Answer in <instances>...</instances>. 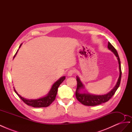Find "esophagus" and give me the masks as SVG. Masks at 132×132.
I'll use <instances>...</instances> for the list:
<instances>
[{"mask_svg": "<svg viewBox=\"0 0 132 132\" xmlns=\"http://www.w3.org/2000/svg\"><path fill=\"white\" fill-rule=\"evenodd\" d=\"M74 71H75V70H73V69L70 70L68 71V75L69 77H71V76H72L73 74H74Z\"/></svg>", "mask_w": 132, "mask_h": 132, "instance_id": "esophagus-1", "label": "esophagus"}]
</instances>
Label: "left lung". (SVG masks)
Segmentation results:
<instances>
[{
    "label": "left lung",
    "instance_id": "1",
    "mask_svg": "<svg viewBox=\"0 0 132 132\" xmlns=\"http://www.w3.org/2000/svg\"><path fill=\"white\" fill-rule=\"evenodd\" d=\"M108 48L111 50L114 54V55L117 57V59L119 64V77L118 79V81L116 85L113 87V89H112L109 93L105 95H96L90 94L89 93H80V91L81 89L84 88V86L82 84V83L78 77H77V87L75 91V96L78 100L82 104L85 106H94L100 105L101 103H105L108 101L115 94L116 91L118 88V87L120 85L121 76H122V71H121V62L119 59L118 54L117 52L114 48V47L111 45L110 42L108 43Z\"/></svg>",
    "mask_w": 132,
    "mask_h": 132
}]
</instances>
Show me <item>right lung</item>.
<instances>
[{"label": "right lung", "instance_id": "right-lung-1", "mask_svg": "<svg viewBox=\"0 0 132 132\" xmlns=\"http://www.w3.org/2000/svg\"><path fill=\"white\" fill-rule=\"evenodd\" d=\"M21 45L22 44H21L19 48H20ZM18 50H18L16 53H15L14 58L16 56V55ZM65 79V77H62L59 80H58L56 82H55V83H54V84L52 85V86L48 94L46 96L40 98H38L36 100H28L21 96L17 93L16 91L15 90L14 87V91L15 92V93L18 95V96L23 101V102H25L26 105L32 106L33 107H46L49 106L51 103L54 101L57 94V90H58V87L61 84V83Z\"/></svg>", "mask_w": 132, "mask_h": 132}]
</instances>
